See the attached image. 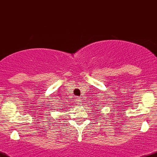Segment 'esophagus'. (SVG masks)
<instances>
[{
    "instance_id": "obj_1",
    "label": "esophagus",
    "mask_w": 157,
    "mask_h": 157,
    "mask_svg": "<svg viewBox=\"0 0 157 157\" xmlns=\"http://www.w3.org/2000/svg\"><path fill=\"white\" fill-rule=\"evenodd\" d=\"M77 101H79V97H77Z\"/></svg>"
}]
</instances>
